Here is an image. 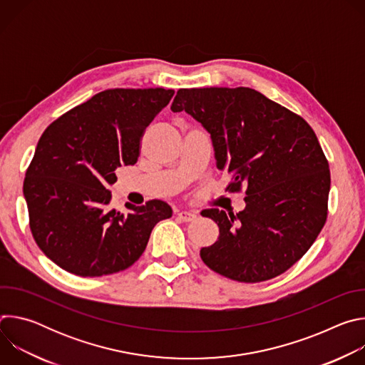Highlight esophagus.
<instances>
[{
	"instance_id": "esophagus-1",
	"label": "esophagus",
	"mask_w": 365,
	"mask_h": 365,
	"mask_svg": "<svg viewBox=\"0 0 365 365\" xmlns=\"http://www.w3.org/2000/svg\"><path fill=\"white\" fill-rule=\"evenodd\" d=\"M176 217H178V220L182 221V222H190V221H193V220L196 218V214L189 212V211H179V212L176 214Z\"/></svg>"
}]
</instances>
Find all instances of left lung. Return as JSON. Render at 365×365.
Here are the masks:
<instances>
[{
    "mask_svg": "<svg viewBox=\"0 0 365 365\" xmlns=\"http://www.w3.org/2000/svg\"><path fill=\"white\" fill-rule=\"evenodd\" d=\"M170 110L187 113L211 134L217 168L245 186L234 215L206 210L218 240L200 248L202 262L231 280L258 283L289 270L325 225L329 165L310 125L251 88L179 89Z\"/></svg>",
    "mask_w": 365,
    "mask_h": 365,
    "instance_id": "left-lung-1",
    "label": "left lung"
}]
</instances>
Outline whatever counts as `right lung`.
Here are the masks:
<instances>
[{
    "mask_svg": "<svg viewBox=\"0 0 365 365\" xmlns=\"http://www.w3.org/2000/svg\"><path fill=\"white\" fill-rule=\"evenodd\" d=\"M173 89H107L72 108L41 134L23 193L38 248L61 269L98 277L133 266L154 225L172 217L163 200L128 212L110 210L118 168L137 163L147 125Z\"/></svg>",
    "mask_w": 365,
    "mask_h": 365,
    "instance_id": "add662e5",
    "label": "right lung"
}]
</instances>
